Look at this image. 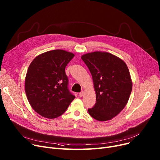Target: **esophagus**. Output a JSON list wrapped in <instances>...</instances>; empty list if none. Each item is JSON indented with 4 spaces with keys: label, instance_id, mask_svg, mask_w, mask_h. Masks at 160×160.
I'll list each match as a JSON object with an SVG mask.
<instances>
[{
    "label": "esophagus",
    "instance_id": "34e87169",
    "mask_svg": "<svg viewBox=\"0 0 160 160\" xmlns=\"http://www.w3.org/2000/svg\"><path fill=\"white\" fill-rule=\"evenodd\" d=\"M83 95H84V92H83V91H81L80 93H79V97H82L83 96Z\"/></svg>",
    "mask_w": 160,
    "mask_h": 160
}]
</instances>
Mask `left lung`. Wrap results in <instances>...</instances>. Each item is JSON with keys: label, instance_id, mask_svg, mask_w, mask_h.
Here are the masks:
<instances>
[{"label": "left lung", "instance_id": "1", "mask_svg": "<svg viewBox=\"0 0 160 160\" xmlns=\"http://www.w3.org/2000/svg\"><path fill=\"white\" fill-rule=\"evenodd\" d=\"M81 58L92 75L96 93V103L88 112L97 121L111 120L123 110L131 94L128 67L119 58L106 52L88 53Z\"/></svg>", "mask_w": 160, "mask_h": 160}]
</instances>
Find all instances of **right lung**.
<instances>
[{"label": "right lung", "mask_w": 160, "mask_h": 160, "mask_svg": "<svg viewBox=\"0 0 160 160\" xmlns=\"http://www.w3.org/2000/svg\"><path fill=\"white\" fill-rule=\"evenodd\" d=\"M74 54L53 50L34 58L25 78V92L32 108L48 119L62 115L74 99L65 69Z\"/></svg>", "instance_id": "obj_1"}]
</instances>
